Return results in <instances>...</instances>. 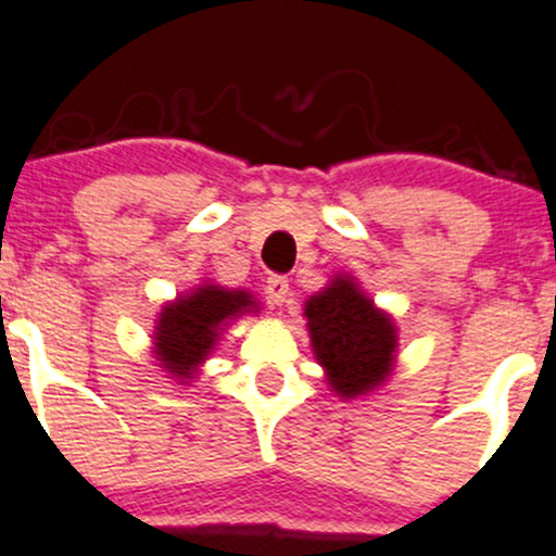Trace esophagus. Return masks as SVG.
<instances>
[{
    "instance_id": "1",
    "label": "esophagus",
    "mask_w": 556,
    "mask_h": 556,
    "mask_svg": "<svg viewBox=\"0 0 556 556\" xmlns=\"http://www.w3.org/2000/svg\"><path fill=\"white\" fill-rule=\"evenodd\" d=\"M265 294L273 304L289 302V278L283 276H270L265 280Z\"/></svg>"
}]
</instances>
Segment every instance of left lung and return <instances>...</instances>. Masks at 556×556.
I'll list each match as a JSON object with an SVG mask.
<instances>
[{"instance_id":"1","label":"left lung","mask_w":556,"mask_h":556,"mask_svg":"<svg viewBox=\"0 0 556 556\" xmlns=\"http://www.w3.org/2000/svg\"><path fill=\"white\" fill-rule=\"evenodd\" d=\"M309 342L339 397L379 390L395 366L397 331L390 315L357 289L352 276H337L304 302Z\"/></svg>"}]
</instances>
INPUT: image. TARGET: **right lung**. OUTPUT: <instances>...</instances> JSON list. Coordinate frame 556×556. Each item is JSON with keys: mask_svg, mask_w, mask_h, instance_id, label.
Wrapping results in <instances>:
<instances>
[{"mask_svg": "<svg viewBox=\"0 0 556 556\" xmlns=\"http://www.w3.org/2000/svg\"><path fill=\"white\" fill-rule=\"evenodd\" d=\"M247 313H256V302L249 291L204 283L190 294L177 296L161 309L153 331L159 366L188 384L217 344L223 326Z\"/></svg>", "mask_w": 556, "mask_h": 556, "instance_id": "1", "label": "right lung"}]
</instances>
